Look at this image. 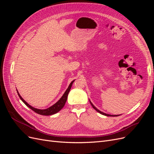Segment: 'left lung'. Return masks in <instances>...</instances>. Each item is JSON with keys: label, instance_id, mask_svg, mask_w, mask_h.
<instances>
[{"label": "left lung", "instance_id": "obj_1", "mask_svg": "<svg viewBox=\"0 0 154 154\" xmlns=\"http://www.w3.org/2000/svg\"><path fill=\"white\" fill-rule=\"evenodd\" d=\"M90 103H91V105H92V106L93 107V108H94L97 112H100V114H103V115H105V116H119V115H109V114H105V113H103V112H101L100 110H99L98 109H97L96 107L94 106V105H92V103H91V102L90 101Z\"/></svg>", "mask_w": 154, "mask_h": 154}]
</instances>
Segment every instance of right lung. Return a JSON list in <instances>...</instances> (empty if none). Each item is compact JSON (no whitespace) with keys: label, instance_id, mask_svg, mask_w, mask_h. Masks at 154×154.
Wrapping results in <instances>:
<instances>
[{"label":"right lung","instance_id":"add662e5","mask_svg":"<svg viewBox=\"0 0 154 154\" xmlns=\"http://www.w3.org/2000/svg\"><path fill=\"white\" fill-rule=\"evenodd\" d=\"M74 80H73L71 83H70V85L68 87L67 89L66 90V91L65 92V93L63 94V95L62 96V97L60 98L58 101H57V103H56L54 105H53V106H50L49 108L47 109H44V110H41V109H35L34 108V107L31 106V105H29L28 103H27V102L22 98V97L20 96V95L19 94V93H18V92L17 91V93H18V96H19V97L20 98V100L24 102V103L26 104V106H27L29 107V108H30L32 110H33L34 112H35L36 113L38 114H40V115H43V116H49V115H53V114H54L56 113H57L58 112H59L60 110H61L63 107L64 106L65 104H66V102L67 100V96L69 94V92L70 91V90H71V87H72V83L74 82Z\"/></svg>","mask_w":154,"mask_h":154}]
</instances>
